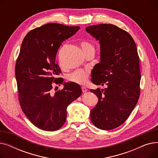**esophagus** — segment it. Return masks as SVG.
<instances>
[{
	"mask_svg": "<svg viewBox=\"0 0 158 158\" xmlns=\"http://www.w3.org/2000/svg\"><path fill=\"white\" fill-rule=\"evenodd\" d=\"M82 92L83 93H85V92H87V89H86V87H85V86H82Z\"/></svg>",
	"mask_w": 158,
	"mask_h": 158,
	"instance_id": "esophagus-1",
	"label": "esophagus"
}]
</instances>
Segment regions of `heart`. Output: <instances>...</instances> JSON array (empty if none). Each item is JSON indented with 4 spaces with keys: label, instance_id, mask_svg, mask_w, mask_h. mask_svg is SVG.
Wrapping results in <instances>:
<instances>
[{
    "label": "heart",
    "instance_id": "heart-1",
    "mask_svg": "<svg viewBox=\"0 0 158 158\" xmlns=\"http://www.w3.org/2000/svg\"><path fill=\"white\" fill-rule=\"evenodd\" d=\"M81 46L83 51L84 53L86 54L89 51H94V47L92 44L89 41L86 40H82L81 41ZM89 77V72L85 70H77L73 72V73L69 74L67 76V79L70 82H75L79 85H84L88 81Z\"/></svg>",
    "mask_w": 158,
    "mask_h": 158
}]
</instances>
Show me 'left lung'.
Wrapping results in <instances>:
<instances>
[{"instance_id": "1", "label": "left lung", "mask_w": 158, "mask_h": 158, "mask_svg": "<svg viewBox=\"0 0 158 158\" xmlns=\"http://www.w3.org/2000/svg\"><path fill=\"white\" fill-rule=\"evenodd\" d=\"M86 30L101 44V61L94 66L91 81L107 86L90 90L98 98L91 110V120L98 129L111 130L128 118L138 102L139 57L133 38L114 25H94Z\"/></svg>"}]
</instances>
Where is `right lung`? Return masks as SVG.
I'll list each match as a JSON object with an SVG mask.
<instances>
[{"instance_id": "right-lung-1", "label": "right lung", "mask_w": 158, "mask_h": 158, "mask_svg": "<svg viewBox=\"0 0 158 158\" xmlns=\"http://www.w3.org/2000/svg\"><path fill=\"white\" fill-rule=\"evenodd\" d=\"M79 26L49 23L29 31L25 36L16 61L15 76L21 108L27 118L40 129L54 131L66 119V108L82 94L75 82L52 93L53 83L62 85L55 77L61 73L55 61L61 43L75 35ZM56 89V88H55Z\"/></svg>"}]
</instances>
